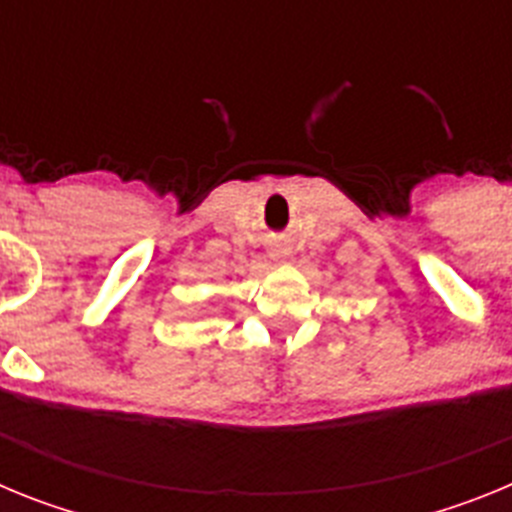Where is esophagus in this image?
Instances as JSON below:
<instances>
[{
  "mask_svg": "<svg viewBox=\"0 0 512 512\" xmlns=\"http://www.w3.org/2000/svg\"><path fill=\"white\" fill-rule=\"evenodd\" d=\"M271 259L279 261V264H289V261H295V256H292V248L287 243H274L271 246Z\"/></svg>",
  "mask_w": 512,
  "mask_h": 512,
  "instance_id": "34e87169",
  "label": "esophagus"
}]
</instances>
